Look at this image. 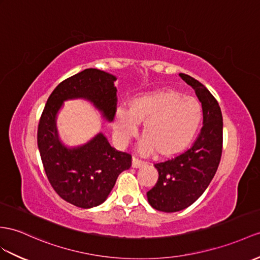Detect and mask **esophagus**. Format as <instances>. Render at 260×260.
I'll list each match as a JSON object with an SVG mask.
<instances>
[{"mask_svg": "<svg viewBox=\"0 0 260 260\" xmlns=\"http://www.w3.org/2000/svg\"><path fill=\"white\" fill-rule=\"evenodd\" d=\"M143 166H145V163L143 161L137 159V157H135V156L132 157V168L138 169V168H141Z\"/></svg>", "mask_w": 260, "mask_h": 260, "instance_id": "1", "label": "esophagus"}]
</instances>
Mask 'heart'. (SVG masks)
I'll list each match as a JSON object with an SVG mask.
<instances>
[{
    "label": "heart",
    "instance_id": "1",
    "mask_svg": "<svg viewBox=\"0 0 260 260\" xmlns=\"http://www.w3.org/2000/svg\"><path fill=\"white\" fill-rule=\"evenodd\" d=\"M201 118V106L194 98L172 89L154 91L135 99L129 111L117 109L113 135L124 145L137 136L139 123H143L141 153L150 154L156 149L160 155L169 156L191 142Z\"/></svg>",
    "mask_w": 260,
    "mask_h": 260
}]
</instances>
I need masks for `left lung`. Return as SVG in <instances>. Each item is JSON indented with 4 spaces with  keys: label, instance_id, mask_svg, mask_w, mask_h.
Wrapping results in <instances>:
<instances>
[{
    "label": "left lung",
    "instance_id": "1",
    "mask_svg": "<svg viewBox=\"0 0 260 260\" xmlns=\"http://www.w3.org/2000/svg\"><path fill=\"white\" fill-rule=\"evenodd\" d=\"M180 76L201 101L203 126L188 150L155 164L159 180L147 193L148 201L155 210L166 213L184 210L204 193L216 173L223 151V116L217 100L199 80L186 74Z\"/></svg>",
    "mask_w": 260,
    "mask_h": 260
}]
</instances>
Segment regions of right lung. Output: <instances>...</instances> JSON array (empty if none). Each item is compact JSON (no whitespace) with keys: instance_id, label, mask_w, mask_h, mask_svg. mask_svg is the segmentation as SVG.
I'll use <instances>...</instances> for the list:
<instances>
[{"instance_id":"1","label":"right lung","mask_w":260,"mask_h":260,"mask_svg":"<svg viewBox=\"0 0 260 260\" xmlns=\"http://www.w3.org/2000/svg\"><path fill=\"white\" fill-rule=\"evenodd\" d=\"M116 77L88 68L62 80L47 99L37 129V144L47 179L68 203L90 208L103 203L119 174L131 167V154L113 149L103 134L77 149H67L57 138L55 117L62 101L90 100L112 121L116 113Z\"/></svg>"}]
</instances>
